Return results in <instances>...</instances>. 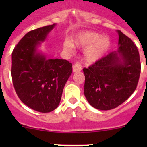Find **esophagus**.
Instances as JSON below:
<instances>
[{
    "label": "esophagus",
    "instance_id": "obj_1",
    "mask_svg": "<svg viewBox=\"0 0 147 147\" xmlns=\"http://www.w3.org/2000/svg\"><path fill=\"white\" fill-rule=\"evenodd\" d=\"M81 69H82V66L79 63H75L72 66V71H73V72H80V71H81Z\"/></svg>",
    "mask_w": 147,
    "mask_h": 147
}]
</instances>
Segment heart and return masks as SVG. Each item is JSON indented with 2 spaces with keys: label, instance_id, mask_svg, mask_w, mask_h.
Instances as JSON below:
<instances>
[{
  "label": "heart",
  "instance_id": "obj_1",
  "mask_svg": "<svg viewBox=\"0 0 147 147\" xmlns=\"http://www.w3.org/2000/svg\"><path fill=\"white\" fill-rule=\"evenodd\" d=\"M111 45L110 39L106 35H101L94 31L87 30L79 32L65 40L63 48L66 51H72L74 46L84 47L82 59L87 64H93L99 61L107 53Z\"/></svg>",
  "mask_w": 147,
  "mask_h": 147
}]
</instances>
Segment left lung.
I'll list each match as a JSON object with an SVG mask.
<instances>
[{
	"label": "left lung",
	"mask_w": 147,
	"mask_h": 147,
	"mask_svg": "<svg viewBox=\"0 0 147 147\" xmlns=\"http://www.w3.org/2000/svg\"><path fill=\"white\" fill-rule=\"evenodd\" d=\"M117 51L84 68V93L91 106L109 110L125 102L137 88L141 72L137 46L120 30Z\"/></svg>",
	"instance_id": "left-lung-1"
}]
</instances>
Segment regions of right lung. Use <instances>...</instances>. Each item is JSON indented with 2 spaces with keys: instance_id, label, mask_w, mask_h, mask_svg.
Segmentation results:
<instances>
[{
  "instance_id": "add662e5",
  "label": "right lung",
  "mask_w": 147,
  "mask_h": 147,
  "mask_svg": "<svg viewBox=\"0 0 147 147\" xmlns=\"http://www.w3.org/2000/svg\"><path fill=\"white\" fill-rule=\"evenodd\" d=\"M55 26L54 23L28 32L12 53V80L18 96L30 108L43 113L58 107L72 72V63L67 60L47 59L38 50Z\"/></svg>"
}]
</instances>
